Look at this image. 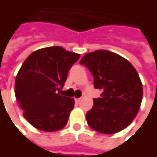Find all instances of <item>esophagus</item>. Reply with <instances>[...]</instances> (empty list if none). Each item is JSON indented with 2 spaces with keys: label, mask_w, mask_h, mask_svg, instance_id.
<instances>
[{
  "label": "esophagus",
  "mask_w": 157,
  "mask_h": 157,
  "mask_svg": "<svg viewBox=\"0 0 157 157\" xmlns=\"http://www.w3.org/2000/svg\"><path fill=\"white\" fill-rule=\"evenodd\" d=\"M81 100H82V98H76V99H75V103H79V102L81 101Z\"/></svg>",
  "instance_id": "1"
}]
</instances>
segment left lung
<instances>
[{"mask_svg":"<svg viewBox=\"0 0 157 157\" xmlns=\"http://www.w3.org/2000/svg\"><path fill=\"white\" fill-rule=\"evenodd\" d=\"M80 64L92 74L95 88L102 90L86 113L89 126L102 134L122 131L134 120L142 101L136 70L126 59L105 50L86 53Z\"/></svg>","mask_w":157,"mask_h":157,"instance_id":"8db88e82","label":"left lung"}]
</instances>
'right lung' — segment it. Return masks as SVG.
Listing matches in <instances>:
<instances>
[{
    "label": "right lung",
    "mask_w": 157,
    "mask_h": 157,
    "mask_svg": "<svg viewBox=\"0 0 157 157\" xmlns=\"http://www.w3.org/2000/svg\"><path fill=\"white\" fill-rule=\"evenodd\" d=\"M80 54L61 46L32 52L23 62L15 82V95L23 115L35 128L59 131L67 125L74 99L61 96L67 74Z\"/></svg>",
    "instance_id": "1"
}]
</instances>
